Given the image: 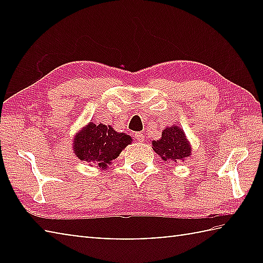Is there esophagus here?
Segmentation results:
<instances>
[{
	"label": "esophagus",
	"mask_w": 263,
	"mask_h": 263,
	"mask_svg": "<svg viewBox=\"0 0 263 263\" xmlns=\"http://www.w3.org/2000/svg\"><path fill=\"white\" fill-rule=\"evenodd\" d=\"M135 138H136L138 141H140V142L144 141V135H142V133H140V132H137L136 135H135Z\"/></svg>",
	"instance_id": "1"
}]
</instances>
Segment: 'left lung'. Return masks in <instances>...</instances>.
Masks as SVG:
<instances>
[{
    "label": "left lung",
    "instance_id": "left-lung-1",
    "mask_svg": "<svg viewBox=\"0 0 263 263\" xmlns=\"http://www.w3.org/2000/svg\"><path fill=\"white\" fill-rule=\"evenodd\" d=\"M152 148L163 161L174 163L184 161L193 154L191 145L186 139L183 128L176 124L164 128L161 138L152 141Z\"/></svg>",
    "mask_w": 263,
    "mask_h": 263
}]
</instances>
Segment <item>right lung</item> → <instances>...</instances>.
Masks as SVG:
<instances>
[{"label":"right lung","instance_id":"right-lung-1","mask_svg":"<svg viewBox=\"0 0 263 263\" xmlns=\"http://www.w3.org/2000/svg\"><path fill=\"white\" fill-rule=\"evenodd\" d=\"M132 138L124 132H117L112 126L89 122L73 138V152L89 166L106 169L112 160L130 145Z\"/></svg>","mask_w":263,"mask_h":263}]
</instances>
